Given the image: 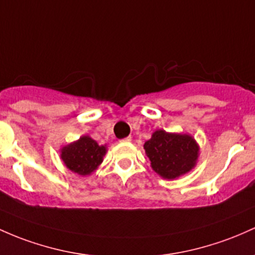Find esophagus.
<instances>
[{"mask_svg":"<svg viewBox=\"0 0 255 255\" xmlns=\"http://www.w3.org/2000/svg\"><path fill=\"white\" fill-rule=\"evenodd\" d=\"M130 140H132V138H130V136H127V138L121 139V141H123V142H129Z\"/></svg>","mask_w":255,"mask_h":255,"instance_id":"esophagus-1","label":"esophagus"}]
</instances>
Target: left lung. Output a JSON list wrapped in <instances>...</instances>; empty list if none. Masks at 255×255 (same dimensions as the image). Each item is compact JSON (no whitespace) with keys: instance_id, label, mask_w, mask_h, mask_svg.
Segmentation results:
<instances>
[{"instance_id":"8db88e82","label":"left lung","mask_w":255,"mask_h":255,"mask_svg":"<svg viewBox=\"0 0 255 255\" xmlns=\"http://www.w3.org/2000/svg\"><path fill=\"white\" fill-rule=\"evenodd\" d=\"M151 167L164 179H174L195 166L198 146L187 134H172L156 130L144 144Z\"/></svg>"}]
</instances>
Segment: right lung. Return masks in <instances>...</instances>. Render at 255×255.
Returning a JSON list of instances; mask_svg holds the SVG:
<instances>
[{
    "label": "right lung",
    "mask_w": 255,
    "mask_h": 255,
    "mask_svg": "<svg viewBox=\"0 0 255 255\" xmlns=\"http://www.w3.org/2000/svg\"><path fill=\"white\" fill-rule=\"evenodd\" d=\"M105 152V146L98 145V142L89 136H82L80 140L61 150V159L74 173L88 175L102 163Z\"/></svg>",
    "instance_id": "add662e5"
}]
</instances>
